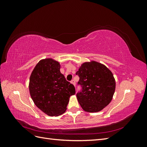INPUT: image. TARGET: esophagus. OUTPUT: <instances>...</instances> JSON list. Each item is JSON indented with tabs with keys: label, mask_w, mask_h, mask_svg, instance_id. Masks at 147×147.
I'll list each match as a JSON object with an SVG mask.
<instances>
[{
	"label": "esophagus",
	"mask_w": 147,
	"mask_h": 147,
	"mask_svg": "<svg viewBox=\"0 0 147 147\" xmlns=\"http://www.w3.org/2000/svg\"><path fill=\"white\" fill-rule=\"evenodd\" d=\"M70 82H71V83H72V84H73L74 86H75V81L74 80H72V81H71Z\"/></svg>",
	"instance_id": "obj_1"
}]
</instances>
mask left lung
I'll return each instance as SVG.
<instances>
[{
    "label": "left lung",
    "mask_w": 147,
    "mask_h": 147,
    "mask_svg": "<svg viewBox=\"0 0 147 147\" xmlns=\"http://www.w3.org/2000/svg\"><path fill=\"white\" fill-rule=\"evenodd\" d=\"M82 88L77 94L80 105L87 112H98L112 100L116 83L112 72L105 65L91 61L83 63L76 73Z\"/></svg>",
    "instance_id": "1"
}]
</instances>
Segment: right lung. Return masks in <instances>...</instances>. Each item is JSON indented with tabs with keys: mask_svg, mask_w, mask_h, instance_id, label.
Segmentation results:
<instances>
[{
	"mask_svg": "<svg viewBox=\"0 0 147 147\" xmlns=\"http://www.w3.org/2000/svg\"><path fill=\"white\" fill-rule=\"evenodd\" d=\"M61 65L51 58L40 61L30 76L29 89L35 105L48 116H59L75 94L72 84L60 72Z\"/></svg>",
	"mask_w": 147,
	"mask_h": 147,
	"instance_id": "1",
	"label": "right lung"
}]
</instances>
